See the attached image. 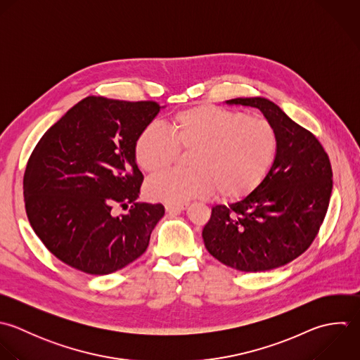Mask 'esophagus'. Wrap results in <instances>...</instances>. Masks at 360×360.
I'll use <instances>...</instances> for the list:
<instances>
[{
	"label": "esophagus",
	"instance_id": "esophagus-1",
	"mask_svg": "<svg viewBox=\"0 0 360 360\" xmlns=\"http://www.w3.org/2000/svg\"><path fill=\"white\" fill-rule=\"evenodd\" d=\"M188 203H182V205H165V210L168 213H181L184 210L188 209Z\"/></svg>",
	"mask_w": 360,
	"mask_h": 360
}]
</instances>
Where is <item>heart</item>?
Returning a JSON list of instances; mask_svg holds the SVG:
<instances>
[{
  "mask_svg": "<svg viewBox=\"0 0 360 360\" xmlns=\"http://www.w3.org/2000/svg\"><path fill=\"white\" fill-rule=\"evenodd\" d=\"M178 151H192L188 172H167L151 179L147 195L153 200L182 205L205 199L214 189L227 200L252 193L269 172L276 153L274 126L244 112L213 105H195L167 122V133L155 124L141 130L134 143L139 167L155 175L168 169Z\"/></svg>",
  "mask_w": 360,
  "mask_h": 360,
  "instance_id": "b5f03b06",
  "label": "heart"
}]
</instances>
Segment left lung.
<instances>
[{
  "instance_id": "1",
  "label": "left lung",
  "mask_w": 360,
  "mask_h": 360,
  "mask_svg": "<svg viewBox=\"0 0 360 360\" xmlns=\"http://www.w3.org/2000/svg\"><path fill=\"white\" fill-rule=\"evenodd\" d=\"M226 103L259 109L278 134V153L252 193L212 209L202 237L210 255L230 268L271 271L300 257L314 241L333 192L331 162L316 136L275 102L254 96Z\"/></svg>"
}]
</instances>
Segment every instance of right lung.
<instances>
[{
	"label": "right lung",
	"mask_w": 360,
	"mask_h": 360,
	"mask_svg": "<svg viewBox=\"0 0 360 360\" xmlns=\"http://www.w3.org/2000/svg\"><path fill=\"white\" fill-rule=\"evenodd\" d=\"M165 108L86 96L54 123L34 147L23 175L29 223L60 261L89 275H108L148 247L165 209L137 203L143 174L134 143ZM115 217V205L127 207Z\"/></svg>",
	"instance_id": "obj_1"
}]
</instances>
